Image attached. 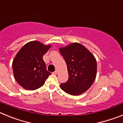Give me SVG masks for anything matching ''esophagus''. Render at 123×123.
I'll use <instances>...</instances> for the list:
<instances>
[{
  "mask_svg": "<svg viewBox=\"0 0 123 123\" xmlns=\"http://www.w3.org/2000/svg\"><path fill=\"white\" fill-rule=\"evenodd\" d=\"M57 73H58V71H57V70H55L54 72H53V74H56Z\"/></svg>",
  "mask_w": 123,
  "mask_h": 123,
  "instance_id": "1",
  "label": "esophagus"
}]
</instances>
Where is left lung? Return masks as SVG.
<instances>
[{"label":"left lung","mask_w":123,"mask_h":123,"mask_svg":"<svg viewBox=\"0 0 123 123\" xmlns=\"http://www.w3.org/2000/svg\"><path fill=\"white\" fill-rule=\"evenodd\" d=\"M60 52L67 63L69 76L68 81L60 84L61 89L72 95L85 92L96 77L97 62L94 56L79 43L60 48Z\"/></svg>","instance_id":"obj_1"}]
</instances>
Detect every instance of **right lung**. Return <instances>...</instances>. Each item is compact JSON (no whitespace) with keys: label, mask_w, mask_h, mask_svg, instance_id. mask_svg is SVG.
Wrapping results in <instances>:
<instances>
[{"label":"right lung","mask_w":123,"mask_h":123,"mask_svg":"<svg viewBox=\"0 0 123 123\" xmlns=\"http://www.w3.org/2000/svg\"><path fill=\"white\" fill-rule=\"evenodd\" d=\"M38 41L25 44L13 61L16 81L25 89L33 91L44 85L50 73L46 69L43 55L50 48Z\"/></svg>","instance_id":"add662e5"}]
</instances>
